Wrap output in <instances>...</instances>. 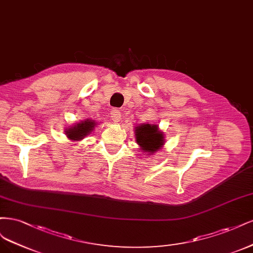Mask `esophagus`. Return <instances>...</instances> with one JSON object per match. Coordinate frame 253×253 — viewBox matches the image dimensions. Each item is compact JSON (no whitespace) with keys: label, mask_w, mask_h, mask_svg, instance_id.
I'll list each match as a JSON object with an SVG mask.
<instances>
[{"label":"esophagus","mask_w":253,"mask_h":253,"mask_svg":"<svg viewBox=\"0 0 253 253\" xmlns=\"http://www.w3.org/2000/svg\"><path fill=\"white\" fill-rule=\"evenodd\" d=\"M121 112L120 110L118 109H112L111 112H110V118L111 120L115 122V123H119V122L121 121Z\"/></svg>","instance_id":"esophagus-1"}]
</instances>
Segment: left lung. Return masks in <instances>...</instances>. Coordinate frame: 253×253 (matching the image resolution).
I'll list each match as a JSON object with an SVG mask.
<instances>
[{
    "mask_svg": "<svg viewBox=\"0 0 253 253\" xmlns=\"http://www.w3.org/2000/svg\"><path fill=\"white\" fill-rule=\"evenodd\" d=\"M135 141L140 145L141 150L149 156L163 147L165 137L164 133L159 130L158 125L141 124L135 127Z\"/></svg>",
    "mask_w": 253,
    "mask_h": 253,
    "instance_id": "1",
    "label": "left lung"
}]
</instances>
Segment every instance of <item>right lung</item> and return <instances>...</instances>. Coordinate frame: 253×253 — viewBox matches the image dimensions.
Masks as SVG:
<instances>
[{
  "mask_svg": "<svg viewBox=\"0 0 253 253\" xmlns=\"http://www.w3.org/2000/svg\"><path fill=\"white\" fill-rule=\"evenodd\" d=\"M96 124L97 123L93 120H86L67 128L65 133H66L67 137L71 141H81L88 134H90L91 131H93Z\"/></svg>",
  "mask_w": 253,
  "mask_h": 253,
  "instance_id": "1",
  "label": "right lung"
}]
</instances>
